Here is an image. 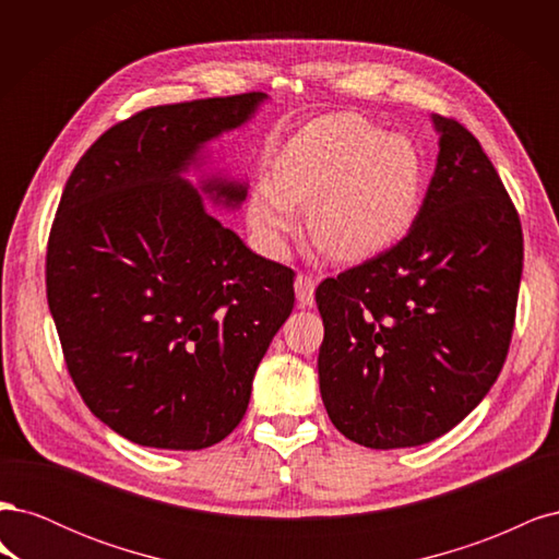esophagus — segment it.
Instances as JSON below:
<instances>
[{"label":"esophagus","instance_id":"obj_1","mask_svg":"<svg viewBox=\"0 0 559 559\" xmlns=\"http://www.w3.org/2000/svg\"><path fill=\"white\" fill-rule=\"evenodd\" d=\"M296 298L300 306H312L314 302V280L308 273H300L296 277Z\"/></svg>","mask_w":559,"mask_h":559}]
</instances>
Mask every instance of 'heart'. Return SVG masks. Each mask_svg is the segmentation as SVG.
I'll list each match as a JSON object with an SVG mask.
<instances>
[{
  "label": "heart",
  "instance_id": "1",
  "mask_svg": "<svg viewBox=\"0 0 559 559\" xmlns=\"http://www.w3.org/2000/svg\"><path fill=\"white\" fill-rule=\"evenodd\" d=\"M427 165L415 140L386 134L370 118L341 111L300 128L277 151L273 181H259L249 224L273 251L310 205V228L341 259L357 261L392 247L413 226Z\"/></svg>",
  "mask_w": 559,
  "mask_h": 559
}]
</instances>
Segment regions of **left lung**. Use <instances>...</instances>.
<instances>
[{
	"label": "left lung",
	"instance_id": "left-lung-1",
	"mask_svg": "<svg viewBox=\"0 0 559 559\" xmlns=\"http://www.w3.org/2000/svg\"><path fill=\"white\" fill-rule=\"evenodd\" d=\"M436 170L405 238L317 286L319 389L349 441L429 443L476 408L515 326L522 226L480 142L433 116Z\"/></svg>",
	"mask_w": 559,
	"mask_h": 559
}]
</instances>
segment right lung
<instances>
[{"label": "right lung", "instance_id": "add662e5", "mask_svg": "<svg viewBox=\"0 0 559 559\" xmlns=\"http://www.w3.org/2000/svg\"><path fill=\"white\" fill-rule=\"evenodd\" d=\"M263 97L142 109L99 134L64 183L46 247L48 308L83 403L138 445L224 441L294 310V270L247 249L181 177ZM202 193L240 205L247 191L214 177Z\"/></svg>", "mask_w": 559, "mask_h": 559}]
</instances>
